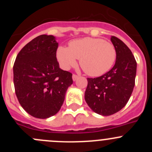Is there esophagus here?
<instances>
[{
	"instance_id": "esophagus-1",
	"label": "esophagus",
	"mask_w": 152,
	"mask_h": 152,
	"mask_svg": "<svg viewBox=\"0 0 152 152\" xmlns=\"http://www.w3.org/2000/svg\"><path fill=\"white\" fill-rule=\"evenodd\" d=\"M72 77H73V81H76V79H77L78 78H79V76H78L77 75H76V74H73Z\"/></svg>"
}]
</instances>
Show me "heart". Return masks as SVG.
<instances>
[{"label":"heart","instance_id":"obj_1","mask_svg":"<svg viewBox=\"0 0 152 152\" xmlns=\"http://www.w3.org/2000/svg\"><path fill=\"white\" fill-rule=\"evenodd\" d=\"M117 52L114 45L100 38L85 37L71 40L67 48L60 46L56 58L61 67L68 70L76 66L77 59L84 71L90 76H100L114 65Z\"/></svg>","mask_w":152,"mask_h":152}]
</instances>
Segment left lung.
I'll list each match as a JSON object with an SVG mask.
<instances>
[{
    "instance_id": "1",
    "label": "left lung",
    "mask_w": 152,
    "mask_h": 152,
    "mask_svg": "<svg viewBox=\"0 0 152 152\" xmlns=\"http://www.w3.org/2000/svg\"><path fill=\"white\" fill-rule=\"evenodd\" d=\"M111 42L116 49L114 67L97 78H87L85 99L97 114L111 115L120 111L128 102L134 87L137 62L130 49L114 36Z\"/></svg>"
}]
</instances>
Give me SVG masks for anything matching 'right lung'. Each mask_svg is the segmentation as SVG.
<instances>
[{"instance_id": "obj_1", "label": "right lung", "mask_w": 152, "mask_h": 152, "mask_svg": "<svg viewBox=\"0 0 152 152\" xmlns=\"http://www.w3.org/2000/svg\"><path fill=\"white\" fill-rule=\"evenodd\" d=\"M58 45L53 35H39L21 49L14 64L17 98L23 108L37 118L56 115L73 84L72 73L59 67Z\"/></svg>"}]
</instances>
